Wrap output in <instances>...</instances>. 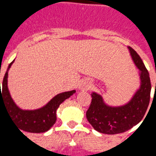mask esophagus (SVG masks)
Wrapping results in <instances>:
<instances>
[{
  "label": "esophagus",
  "mask_w": 156,
  "mask_h": 156,
  "mask_svg": "<svg viewBox=\"0 0 156 156\" xmlns=\"http://www.w3.org/2000/svg\"><path fill=\"white\" fill-rule=\"evenodd\" d=\"M91 87V85L90 83H88V82H83V83H81V88L83 89H89Z\"/></svg>",
  "instance_id": "34e87169"
}]
</instances>
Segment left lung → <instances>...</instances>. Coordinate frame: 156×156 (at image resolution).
<instances>
[{
  "label": "left lung",
  "mask_w": 156,
  "mask_h": 156,
  "mask_svg": "<svg viewBox=\"0 0 156 156\" xmlns=\"http://www.w3.org/2000/svg\"><path fill=\"white\" fill-rule=\"evenodd\" d=\"M128 49L135 67L139 69L140 84L130 100L119 106L108 105L99 94L92 93L91 105L86 113V117L95 130L102 134H120L130 129L140 122L150 104V74L137 52L130 47H128Z\"/></svg>",
  "instance_id": "obj_1"
}]
</instances>
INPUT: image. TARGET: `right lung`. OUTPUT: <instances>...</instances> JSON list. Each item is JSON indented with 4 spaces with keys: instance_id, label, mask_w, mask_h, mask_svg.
Listing matches in <instances>:
<instances>
[{
    "instance_id": "obj_1",
    "label": "right lung",
    "mask_w": 156,
    "mask_h": 156,
    "mask_svg": "<svg viewBox=\"0 0 156 156\" xmlns=\"http://www.w3.org/2000/svg\"><path fill=\"white\" fill-rule=\"evenodd\" d=\"M14 61L15 59L9 64L7 70L5 72L2 82V91L0 87V105L2 102L5 105L12 120L14 121L16 125L20 129L30 133H43L49 130L56 123L57 109L59 105L67 98L75 94L76 90L58 94L41 108L33 110L22 109L13 101L7 86L9 69L12 67Z\"/></svg>"
}]
</instances>
